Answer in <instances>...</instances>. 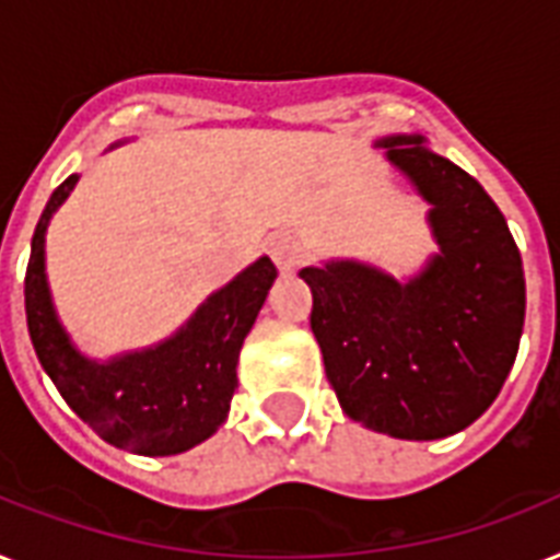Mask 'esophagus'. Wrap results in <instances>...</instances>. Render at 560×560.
Masks as SVG:
<instances>
[{
	"instance_id": "obj_1",
	"label": "esophagus",
	"mask_w": 560,
	"mask_h": 560,
	"mask_svg": "<svg viewBox=\"0 0 560 560\" xmlns=\"http://www.w3.org/2000/svg\"><path fill=\"white\" fill-rule=\"evenodd\" d=\"M270 255L281 272H290L296 270L305 249H302V244H299L296 237H276L270 244Z\"/></svg>"
}]
</instances>
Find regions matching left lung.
<instances>
[{
  "label": "left lung",
  "instance_id": "obj_1",
  "mask_svg": "<svg viewBox=\"0 0 560 560\" xmlns=\"http://www.w3.org/2000/svg\"><path fill=\"white\" fill-rule=\"evenodd\" d=\"M386 160L433 209L439 255L409 281L360 261L299 272L311 328L342 412L369 430L430 442L474 424L503 389L521 346L526 279L497 202L424 144L386 136Z\"/></svg>",
  "mask_w": 560,
  "mask_h": 560
}]
</instances>
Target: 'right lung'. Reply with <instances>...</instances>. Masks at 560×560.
Here are the masks:
<instances>
[{
  "mask_svg": "<svg viewBox=\"0 0 560 560\" xmlns=\"http://www.w3.org/2000/svg\"><path fill=\"white\" fill-rule=\"evenodd\" d=\"M78 174L48 197L31 237L25 316L39 363L63 400L104 439L142 456H174L206 442L223 421L237 386V354L276 281L264 255L211 293L197 314L160 346L98 363L74 349L57 319L46 281V229Z\"/></svg>",
  "mask_w": 560,
  "mask_h": 560,
  "instance_id": "obj_1",
  "label": "right lung"
}]
</instances>
